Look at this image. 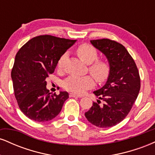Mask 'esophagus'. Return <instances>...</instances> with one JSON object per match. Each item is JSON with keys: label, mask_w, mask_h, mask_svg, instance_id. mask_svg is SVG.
<instances>
[{"label": "esophagus", "mask_w": 155, "mask_h": 155, "mask_svg": "<svg viewBox=\"0 0 155 155\" xmlns=\"http://www.w3.org/2000/svg\"><path fill=\"white\" fill-rule=\"evenodd\" d=\"M69 96H70V97H81L79 95H76V94H74V93H70L69 94Z\"/></svg>", "instance_id": "1"}]
</instances>
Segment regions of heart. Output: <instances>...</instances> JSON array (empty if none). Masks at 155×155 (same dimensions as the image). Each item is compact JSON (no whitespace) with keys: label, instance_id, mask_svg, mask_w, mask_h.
I'll return each instance as SVG.
<instances>
[{"label":"heart","instance_id":"obj_1","mask_svg":"<svg viewBox=\"0 0 155 155\" xmlns=\"http://www.w3.org/2000/svg\"><path fill=\"white\" fill-rule=\"evenodd\" d=\"M76 53L84 63H92L89 67V71L97 82H104L108 79L110 74L109 65L103 60L95 61L97 59V51L95 47L88 44H81L76 49ZM65 58V54L60 58L58 62V67L62 66ZM94 84L93 79L90 76H71L65 80L63 87L68 91L76 94H82L86 90L93 87Z\"/></svg>","mask_w":155,"mask_h":155}]
</instances>
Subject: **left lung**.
Masks as SVG:
<instances>
[{"instance_id": "left-lung-1", "label": "left lung", "mask_w": 155, "mask_h": 155, "mask_svg": "<svg viewBox=\"0 0 155 155\" xmlns=\"http://www.w3.org/2000/svg\"><path fill=\"white\" fill-rule=\"evenodd\" d=\"M94 47L106 56L110 67L107 81L93 92L97 102L84 115L98 127H111L125 118L132 108L140 87L138 68L123 45L107 38L91 40Z\"/></svg>"}]
</instances>
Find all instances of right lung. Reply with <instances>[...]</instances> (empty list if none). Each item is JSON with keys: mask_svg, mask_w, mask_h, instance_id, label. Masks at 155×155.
I'll return each instance as SVG.
<instances>
[{"mask_svg": "<svg viewBox=\"0 0 155 155\" xmlns=\"http://www.w3.org/2000/svg\"><path fill=\"white\" fill-rule=\"evenodd\" d=\"M76 40L49 35L28 41L15 56L12 70L14 92L21 111L38 122L51 120L60 114L67 92L52 94L47 89L46 79L53 74L58 61Z\"/></svg>", "mask_w": 155, "mask_h": 155, "instance_id": "obj_1", "label": "right lung"}]
</instances>
